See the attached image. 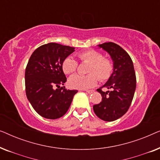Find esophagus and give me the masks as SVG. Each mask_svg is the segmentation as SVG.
<instances>
[{
	"label": "esophagus",
	"mask_w": 160,
	"mask_h": 160,
	"mask_svg": "<svg viewBox=\"0 0 160 160\" xmlns=\"http://www.w3.org/2000/svg\"><path fill=\"white\" fill-rule=\"evenodd\" d=\"M94 91H95V90H93V89H92V90H85V92H86L89 93V94H91V93L94 92Z\"/></svg>",
	"instance_id": "obj_1"
}]
</instances>
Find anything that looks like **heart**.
Masks as SVG:
<instances>
[{
  "label": "heart",
  "mask_w": 160,
  "mask_h": 160,
  "mask_svg": "<svg viewBox=\"0 0 160 160\" xmlns=\"http://www.w3.org/2000/svg\"><path fill=\"white\" fill-rule=\"evenodd\" d=\"M82 62L89 63L87 66V75L75 74L69 78L68 84L73 89H86L95 87L100 82H105L111 77L114 71L113 61L95 49H89L78 54ZM78 62L72 57H67L62 62V68L65 74H71L76 72Z\"/></svg>",
  "instance_id": "b5f03b06"
}]
</instances>
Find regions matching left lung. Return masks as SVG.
I'll return each mask as SVG.
<instances>
[{
	"label": "left lung",
	"instance_id": "8db88e82",
	"mask_svg": "<svg viewBox=\"0 0 160 160\" xmlns=\"http://www.w3.org/2000/svg\"><path fill=\"white\" fill-rule=\"evenodd\" d=\"M99 47L111 55L114 71L108 82L97 89L101 94L102 100L94 105L93 110L100 119L112 122L122 117L130 108L136 88V76L132 59L120 46L107 42L99 44ZM103 87L112 91L103 92Z\"/></svg>",
	"mask_w": 160,
	"mask_h": 160
}]
</instances>
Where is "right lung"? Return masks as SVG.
Instances as JSON below:
<instances>
[{"mask_svg":"<svg viewBox=\"0 0 160 160\" xmlns=\"http://www.w3.org/2000/svg\"><path fill=\"white\" fill-rule=\"evenodd\" d=\"M74 47L56 43L43 44L32 52L25 69L26 95L34 110L41 117L56 119L65 114L78 90H69L62 68L65 58ZM56 86L58 88L54 90Z\"/></svg>","mask_w":160,"mask_h":160,"instance_id":"add662e5","label":"right lung"}]
</instances>
